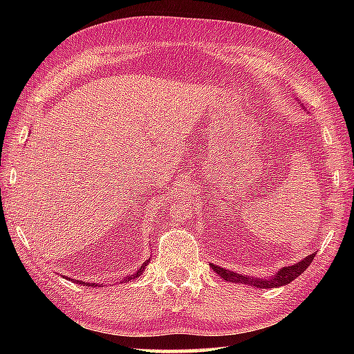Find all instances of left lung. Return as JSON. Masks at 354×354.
<instances>
[{"label":"left lung","instance_id":"left-lung-1","mask_svg":"<svg viewBox=\"0 0 354 354\" xmlns=\"http://www.w3.org/2000/svg\"><path fill=\"white\" fill-rule=\"evenodd\" d=\"M301 106H303V104H301ZM313 257H315V254L307 255V257L303 259L301 261L295 263V265L281 268L275 275L269 277V278H257V277H251V275H242V274L234 272V270H228V269H223V268L217 266V265H213V263H209V266H212L214 272L219 274L225 281L250 284V286H254V288H260V289H270V288H278V286L289 284L290 281L295 280L297 277H299L304 272L307 266H310Z\"/></svg>","mask_w":354,"mask_h":354}]
</instances>
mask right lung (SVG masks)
I'll list each match as a JSON object with an SVG mask.
<instances>
[{
  "instance_id": "right-lung-1",
  "label": "right lung",
  "mask_w": 354,
  "mask_h": 354,
  "mask_svg": "<svg viewBox=\"0 0 354 354\" xmlns=\"http://www.w3.org/2000/svg\"><path fill=\"white\" fill-rule=\"evenodd\" d=\"M150 261V259L149 260H146L145 263H142V265L138 268V270H137V272H135V274H132V275H127V277H124V280L123 281H129V280H133V278H137V277H140L141 274H142V270H145V268L147 266V263ZM122 281V283H123ZM74 283H79V284H85V286H93V288H97V286H99V284H95V283H85V281H74Z\"/></svg>"
}]
</instances>
